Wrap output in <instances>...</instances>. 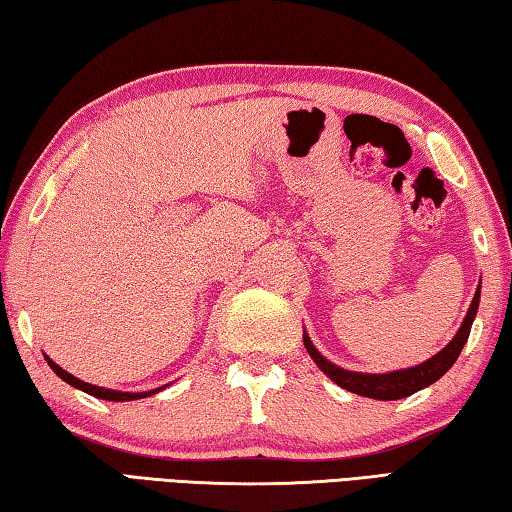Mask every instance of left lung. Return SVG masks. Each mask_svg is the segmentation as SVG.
I'll return each instance as SVG.
<instances>
[{"label":"left lung","instance_id":"1","mask_svg":"<svg viewBox=\"0 0 512 512\" xmlns=\"http://www.w3.org/2000/svg\"><path fill=\"white\" fill-rule=\"evenodd\" d=\"M479 300H481V282H479V287H476L472 305H470V309H467V314L463 318V325L458 327L456 336L445 345L443 350H440L438 354H433V357L424 363H420V366L386 372V375H370V372L343 370L339 366H334L332 361H327L323 354L314 348V343H311L307 332L302 334V341H305V348L309 352V357L316 361V366L323 370L325 375L334 381V384L345 388V391L370 397V400H402V397H409L413 393L422 391V388L431 386L433 381H438L449 368L454 366V361L458 359V354H461L463 345L467 343V336H470L476 309H479Z\"/></svg>","mask_w":512,"mask_h":512}]
</instances>
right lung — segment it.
I'll list each match as a JSON object with an SVG mask.
<instances>
[{
	"label": "right lung",
	"mask_w": 512,
	"mask_h": 512,
	"mask_svg": "<svg viewBox=\"0 0 512 512\" xmlns=\"http://www.w3.org/2000/svg\"><path fill=\"white\" fill-rule=\"evenodd\" d=\"M45 359H47V363H49V368L54 370L60 379L67 381L69 386L79 388V391L88 393V395H92V397H99V400H108V402H131V400H142V397H151V395H155V393L162 391V388H164V386H162V388H155V391H146V393H121V391H110V388H101V386L88 384V381H81L79 377L69 375L67 370L60 368L58 363H54V361H51L49 357H45Z\"/></svg>",
	"instance_id": "add662e5"
}]
</instances>
